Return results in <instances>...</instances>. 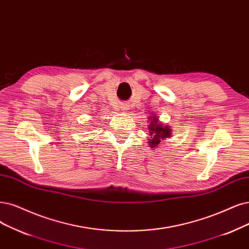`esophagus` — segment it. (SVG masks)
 <instances>
[{"label": "esophagus", "instance_id": "esophagus-1", "mask_svg": "<svg viewBox=\"0 0 249 249\" xmlns=\"http://www.w3.org/2000/svg\"><path fill=\"white\" fill-rule=\"evenodd\" d=\"M122 109H123V110H127V109H128L127 106H123V107H122Z\"/></svg>", "mask_w": 249, "mask_h": 249}]
</instances>
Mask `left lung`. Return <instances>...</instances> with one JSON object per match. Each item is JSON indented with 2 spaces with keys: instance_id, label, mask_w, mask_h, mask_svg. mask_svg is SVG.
Masks as SVG:
<instances>
[{
  "instance_id": "1",
  "label": "left lung",
  "mask_w": 249,
  "mask_h": 249,
  "mask_svg": "<svg viewBox=\"0 0 249 249\" xmlns=\"http://www.w3.org/2000/svg\"><path fill=\"white\" fill-rule=\"evenodd\" d=\"M150 124L148 126L149 129V134H150V139H148V142L150 148L156 149L158 148L159 144L164 142V141L166 139H169L171 137L172 131H171V127L168 125L162 124L161 121H159V119L157 116L152 115L150 116Z\"/></svg>"
}]
</instances>
